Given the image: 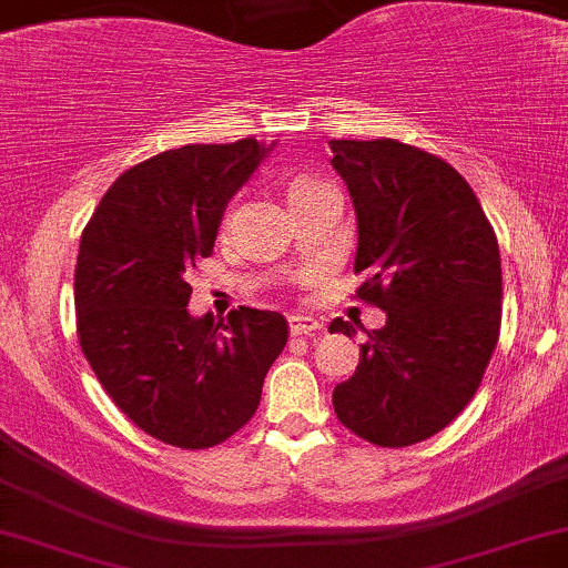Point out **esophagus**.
Returning <instances> with one entry per match:
<instances>
[{
  "label": "esophagus",
  "mask_w": 568,
  "mask_h": 568,
  "mask_svg": "<svg viewBox=\"0 0 568 568\" xmlns=\"http://www.w3.org/2000/svg\"><path fill=\"white\" fill-rule=\"evenodd\" d=\"M288 326L294 336H315L323 332V323L315 321V317H310V315H291Z\"/></svg>",
  "instance_id": "34e87169"
}]
</instances>
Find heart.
<instances>
[{
    "label": "heart",
    "instance_id": "obj_1",
    "mask_svg": "<svg viewBox=\"0 0 568 568\" xmlns=\"http://www.w3.org/2000/svg\"><path fill=\"white\" fill-rule=\"evenodd\" d=\"M317 183H323V180L313 178V174H294V178L288 180V199L296 196V193L313 189V185H317Z\"/></svg>",
    "mask_w": 568,
    "mask_h": 568
}]
</instances>
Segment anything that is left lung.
Here are the masks:
<instances>
[{
    "instance_id": "8db88e82",
    "label": "left lung",
    "mask_w": 568,
    "mask_h": 568,
    "mask_svg": "<svg viewBox=\"0 0 568 568\" xmlns=\"http://www.w3.org/2000/svg\"><path fill=\"white\" fill-rule=\"evenodd\" d=\"M328 145L358 221L353 270L366 280L355 298L388 315L366 332L355 375L334 388V413L372 445L409 447L464 413L496 351V232L439 155L388 136ZM328 332L355 328L336 317Z\"/></svg>"
}]
</instances>
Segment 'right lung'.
Wrapping results in <instances>:
<instances>
[{
  "label": "right lung",
  "mask_w": 568,
  "mask_h": 568,
  "mask_svg": "<svg viewBox=\"0 0 568 568\" xmlns=\"http://www.w3.org/2000/svg\"><path fill=\"white\" fill-rule=\"evenodd\" d=\"M266 151L245 136L153 155L110 185L80 236V351L115 407L164 445L204 450L240 432L288 342V321L270 310L226 321L185 310V280Z\"/></svg>",
  "instance_id": "right-lung-1"
}]
</instances>
